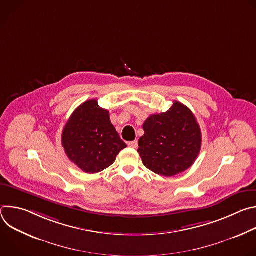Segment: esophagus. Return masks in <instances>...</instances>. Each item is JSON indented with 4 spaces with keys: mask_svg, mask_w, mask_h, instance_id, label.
<instances>
[{
    "mask_svg": "<svg viewBox=\"0 0 256 256\" xmlns=\"http://www.w3.org/2000/svg\"><path fill=\"white\" fill-rule=\"evenodd\" d=\"M128 146H130V148H134V149H136V148H138V140L130 142H128Z\"/></svg>",
    "mask_w": 256,
    "mask_h": 256,
    "instance_id": "esophagus-1",
    "label": "esophagus"
}]
</instances>
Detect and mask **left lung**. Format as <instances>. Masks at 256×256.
Segmentation results:
<instances>
[{
  "label": "left lung",
  "mask_w": 256,
  "mask_h": 256,
  "mask_svg": "<svg viewBox=\"0 0 256 256\" xmlns=\"http://www.w3.org/2000/svg\"><path fill=\"white\" fill-rule=\"evenodd\" d=\"M138 152L142 164L156 174L171 177L186 171L196 160L202 132L190 109L174 101L168 112L146 120Z\"/></svg>",
  "instance_id": "1"
}]
</instances>
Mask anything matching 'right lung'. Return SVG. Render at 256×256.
<instances>
[{"label":"right lung","instance_id":"right-lung-1","mask_svg":"<svg viewBox=\"0 0 256 256\" xmlns=\"http://www.w3.org/2000/svg\"><path fill=\"white\" fill-rule=\"evenodd\" d=\"M68 158L86 173H98L110 165L126 144L110 122L109 112L96 99L81 104L72 112L62 134Z\"/></svg>","mask_w":256,"mask_h":256}]
</instances>
